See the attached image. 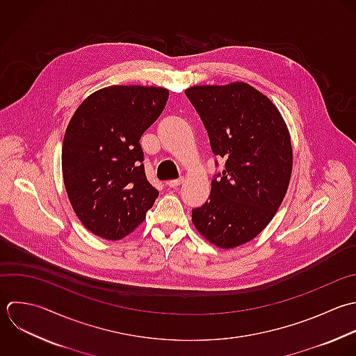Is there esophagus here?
Returning a JSON list of instances; mask_svg holds the SVG:
<instances>
[{"mask_svg": "<svg viewBox=\"0 0 356 356\" xmlns=\"http://www.w3.org/2000/svg\"><path fill=\"white\" fill-rule=\"evenodd\" d=\"M183 177H180V179H175V180H169V181H166V186H169V187H172V188H175V187H177V186H180L181 183H183Z\"/></svg>", "mask_w": 356, "mask_h": 356, "instance_id": "34e87169", "label": "esophagus"}]
</instances>
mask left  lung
<instances>
[{"instance_id": "1", "label": "left lung", "mask_w": 356, "mask_h": 356, "mask_svg": "<svg viewBox=\"0 0 356 356\" xmlns=\"http://www.w3.org/2000/svg\"><path fill=\"white\" fill-rule=\"evenodd\" d=\"M187 98L208 131L212 152L226 161L212 180L209 200L193 209L198 233L230 250L255 238L287 193L293 147L276 105L244 81L194 86Z\"/></svg>"}]
</instances>
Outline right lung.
<instances>
[{
    "mask_svg": "<svg viewBox=\"0 0 356 356\" xmlns=\"http://www.w3.org/2000/svg\"><path fill=\"white\" fill-rule=\"evenodd\" d=\"M168 97L163 87L109 86L73 113L62 144V175L73 211L92 234L126 237L159 195L147 180L138 141Z\"/></svg>",
    "mask_w": 356,
    "mask_h": 356,
    "instance_id": "add662e5",
    "label": "right lung"
}]
</instances>
